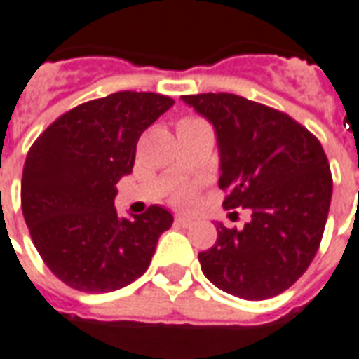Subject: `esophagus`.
Segmentation results:
<instances>
[{"label":"esophagus","mask_w":359,"mask_h":359,"mask_svg":"<svg viewBox=\"0 0 359 359\" xmlns=\"http://www.w3.org/2000/svg\"><path fill=\"white\" fill-rule=\"evenodd\" d=\"M175 222L179 224V226H182V228H191L194 226V218H190V216H177L175 218Z\"/></svg>","instance_id":"esophagus-1"}]
</instances>
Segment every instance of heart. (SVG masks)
Instances as JSON below:
<instances>
[{
	"label": "heart",
	"mask_w": 359,
	"mask_h": 359,
	"mask_svg": "<svg viewBox=\"0 0 359 359\" xmlns=\"http://www.w3.org/2000/svg\"><path fill=\"white\" fill-rule=\"evenodd\" d=\"M196 201V188L194 186H182L173 194V203L179 207H190Z\"/></svg>",
	"instance_id": "obj_1"
}]
</instances>
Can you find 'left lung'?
Masks as SVG:
<instances>
[{
  "label": "left lung",
  "instance_id": "left-lung-1",
  "mask_svg": "<svg viewBox=\"0 0 359 359\" xmlns=\"http://www.w3.org/2000/svg\"><path fill=\"white\" fill-rule=\"evenodd\" d=\"M215 128L224 209H248L243 229L218 224L199 252L203 275L226 294L259 301L283 294L318 250L333 180L316 137L288 114L235 94L182 95Z\"/></svg>",
  "mask_w": 359,
  "mask_h": 359
}]
</instances>
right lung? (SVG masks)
<instances>
[{
    "label": "right lung",
    "mask_w": 359,
    "mask_h": 359,
    "mask_svg": "<svg viewBox=\"0 0 359 359\" xmlns=\"http://www.w3.org/2000/svg\"><path fill=\"white\" fill-rule=\"evenodd\" d=\"M173 103L152 92H116L67 111L32 144L22 171L24 220L46 267L71 288L114 292L149 269L173 215L152 205L122 218L114 198L141 133Z\"/></svg>",
    "instance_id": "add662e5"
}]
</instances>
